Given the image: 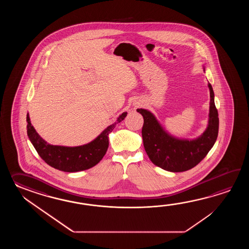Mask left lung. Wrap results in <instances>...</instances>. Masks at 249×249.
Listing matches in <instances>:
<instances>
[{
    "instance_id": "obj_1",
    "label": "left lung",
    "mask_w": 249,
    "mask_h": 249,
    "mask_svg": "<svg viewBox=\"0 0 249 249\" xmlns=\"http://www.w3.org/2000/svg\"><path fill=\"white\" fill-rule=\"evenodd\" d=\"M205 71V68L203 66ZM210 91V106L207 129L200 136L195 139L175 137L165 131L153 113L138 108L144 119L143 145L151 162L162 169L174 173L184 172L196 166L213 148L216 142L219 129V118L214 93L208 83Z\"/></svg>"
}]
</instances>
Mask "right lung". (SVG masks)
I'll use <instances>...</instances> for the list:
<instances>
[{"label": "right lung", "instance_id": "right-lung-1", "mask_svg": "<svg viewBox=\"0 0 249 249\" xmlns=\"http://www.w3.org/2000/svg\"><path fill=\"white\" fill-rule=\"evenodd\" d=\"M126 116L127 112L122 113L116 122L107 127L90 142L76 147H67L52 145L45 142L33 126L27 114V135L39 156L49 165L68 173L79 172L90 169L103 159L108 148L109 133Z\"/></svg>", "mask_w": 249, "mask_h": 249}]
</instances>
